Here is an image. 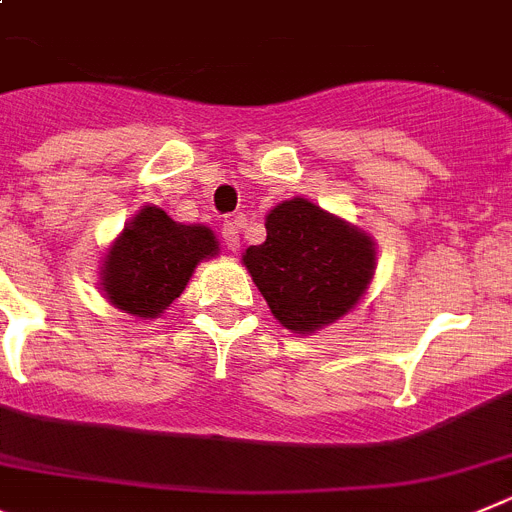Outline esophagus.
<instances>
[{
    "mask_svg": "<svg viewBox=\"0 0 512 512\" xmlns=\"http://www.w3.org/2000/svg\"><path fill=\"white\" fill-rule=\"evenodd\" d=\"M221 237H224L226 247H229L231 252L239 250V224L237 221H224V226H221Z\"/></svg>",
    "mask_w": 512,
    "mask_h": 512,
    "instance_id": "esophagus-1",
    "label": "esophagus"
}]
</instances>
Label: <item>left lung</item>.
I'll return each instance as SVG.
<instances>
[{"label": "left lung", "instance_id": "8db88e82", "mask_svg": "<svg viewBox=\"0 0 512 512\" xmlns=\"http://www.w3.org/2000/svg\"><path fill=\"white\" fill-rule=\"evenodd\" d=\"M265 229L268 239L247 247L242 262L286 330L330 327L366 296L376 273L371 234L301 195L270 208Z\"/></svg>", "mask_w": 512, "mask_h": 512}]
</instances>
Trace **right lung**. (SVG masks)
Segmentation results:
<instances>
[{
	"mask_svg": "<svg viewBox=\"0 0 512 512\" xmlns=\"http://www.w3.org/2000/svg\"><path fill=\"white\" fill-rule=\"evenodd\" d=\"M216 255L208 226L177 224L159 206H141L102 257V296L123 314L157 319L185 291L198 262Z\"/></svg>",
	"mask_w": 512,
	"mask_h": 512,
	"instance_id": "right-lung-1",
	"label": "right lung"
}]
</instances>
